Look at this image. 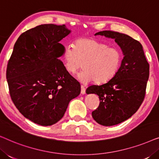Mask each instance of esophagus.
<instances>
[{
    "mask_svg": "<svg viewBox=\"0 0 159 159\" xmlns=\"http://www.w3.org/2000/svg\"><path fill=\"white\" fill-rule=\"evenodd\" d=\"M81 93L82 95L85 94V88L84 85H81Z\"/></svg>",
    "mask_w": 159,
    "mask_h": 159,
    "instance_id": "1",
    "label": "esophagus"
}]
</instances>
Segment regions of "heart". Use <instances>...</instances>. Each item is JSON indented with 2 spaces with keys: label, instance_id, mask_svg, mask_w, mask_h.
<instances>
[{
  "label": "heart",
  "instance_id": "b5f03b06",
  "mask_svg": "<svg viewBox=\"0 0 159 159\" xmlns=\"http://www.w3.org/2000/svg\"><path fill=\"white\" fill-rule=\"evenodd\" d=\"M123 59L121 51L94 38H82L75 42V49L66 47L62 54L64 68L75 75L83 64L84 70L79 75L82 82L106 83L119 70Z\"/></svg>",
  "mask_w": 159,
  "mask_h": 159
}]
</instances>
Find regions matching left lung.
<instances>
[{
    "label": "left lung",
    "instance_id": "8db88e82",
    "mask_svg": "<svg viewBox=\"0 0 159 159\" xmlns=\"http://www.w3.org/2000/svg\"><path fill=\"white\" fill-rule=\"evenodd\" d=\"M95 35L114 39L125 56L112 80L86 90L87 94L95 93L100 99L98 107L92 112L94 120L103 126L116 125L130 118L144 101L149 64L141 43L127 34L106 30Z\"/></svg>",
    "mask_w": 159,
    "mask_h": 159
}]
</instances>
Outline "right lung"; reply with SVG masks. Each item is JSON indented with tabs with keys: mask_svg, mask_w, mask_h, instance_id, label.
Returning <instances> with one entry per match:
<instances>
[{
	"mask_svg": "<svg viewBox=\"0 0 159 159\" xmlns=\"http://www.w3.org/2000/svg\"><path fill=\"white\" fill-rule=\"evenodd\" d=\"M64 25L46 24L23 32L17 39L6 69L11 98L25 118L51 126L64 116L80 84L59 58V43L70 33Z\"/></svg>",
	"mask_w": 159,
	"mask_h": 159,
	"instance_id": "right-lung-1",
	"label": "right lung"
}]
</instances>
